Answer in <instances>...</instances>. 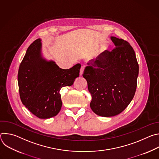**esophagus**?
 I'll list each match as a JSON object with an SVG mask.
<instances>
[{
	"instance_id": "esophagus-1",
	"label": "esophagus",
	"mask_w": 159,
	"mask_h": 159,
	"mask_svg": "<svg viewBox=\"0 0 159 159\" xmlns=\"http://www.w3.org/2000/svg\"><path fill=\"white\" fill-rule=\"evenodd\" d=\"M83 74H84V67H83V66H82V67H81V69H80V73H79L80 76H82Z\"/></svg>"
}]
</instances>
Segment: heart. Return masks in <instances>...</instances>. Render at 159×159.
<instances>
[{
  "mask_svg": "<svg viewBox=\"0 0 159 159\" xmlns=\"http://www.w3.org/2000/svg\"><path fill=\"white\" fill-rule=\"evenodd\" d=\"M109 51V45L104 44H102L99 48V52L98 54L95 56V57L93 59L92 63L94 65H97L99 63H100L102 59L104 58L105 55Z\"/></svg>",
  "mask_w": 159,
  "mask_h": 159,
  "instance_id": "heart-1",
  "label": "heart"
}]
</instances>
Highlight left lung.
I'll list each match as a JSON object with an SVG mask.
<instances>
[{"mask_svg": "<svg viewBox=\"0 0 159 159\" xmlns=\"http://www.w3.org/2000/svg\"><path fill=\"white\" fill-rule=\"evenodd\" d=\"M111 39L116 48L108 52L97 65L86 66L83 74L92 96L90 108L102 117L118 115L126 109L134 96L139 72L129 43L115 36Z\"/></svg>", "mask_w": 159, "mask_h": 159, "instance_id": "obj_1", "label": "left lung"}]
</instances>
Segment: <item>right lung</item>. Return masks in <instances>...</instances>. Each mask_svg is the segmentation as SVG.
Instances as JSON below:
<instances>
[{"label": "right lung", "instance_id": "add662e5", "mask_svg": "<svg viewBox=\"0 0 159 159\" xmlns=\"http://www.w3.org/2000/svg\"><path fill=\"white\" fill-rule=\"evenodd\" d=\"M80 66L77 63L69 69H60L55 61L43 57L41 39H37L28 47L18 71L22 104L39 118L55 116L62 106L60 89L73 85Z\"/></svg>", "mask_w": 159, "mask_h": 159}]
</instances>
